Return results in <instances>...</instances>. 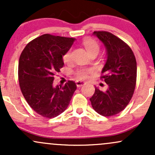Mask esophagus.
Returning <instances> with one entry per match:
<instances>
[{
    "instance_id": "1",
    "label": "esophagus",
    "mask_w": 155,
    "mask_h": 155,
    "mask_svg": "<svg viewBox=\"0 0 155 155\" xmlns=\"http://www.w3.org/2000/svg\"><path fill=\"white\" fill-rule=\"evenodd\" d=\"M76 86H77L78 87H82L83 85L85 84V83L84 82V81H76Z\"/></svg>"
}]
</instances>
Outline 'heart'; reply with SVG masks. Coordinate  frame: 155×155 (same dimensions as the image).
<instances>
[{
  "mask_svg": "<svg viewBox=\"0 0 155 155\" xmlns=\"http://www.w3.org/2000/svg\"><path fill=\"white\" fill-rule=\"evenodd\" d=\"M83 45L90 54L94 52L98 53L100 50V45H99L98 42L93 38H85L83 41ZM71 54V49H69L63 54V60L65 63L70 62ZM90 71L88 69L79 68L75 72V76L79 80H84L87 79L88 74H90Z\"/></svg>",
  "mask_w": 155,
  "mask_h": 155,
  "instance_id": "1",
  "label": "heart"
}]
</instances>
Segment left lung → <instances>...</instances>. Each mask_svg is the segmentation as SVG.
<instances>
[{
	"label": "left lung",
	"mask_w": 155,
	"mask_h": 155,
	"mask_svg": "<svg viewBox=\"0 0 155 155\" xmlns=\"http://www.w3.org/2000/svg\"><path fill=\"white\" fill-rule=\"evenodd\" d=\"M106 46L107 60L101 79L108 85L106 91L95 87L90 97L93 109L104 117L116 115L125 108L132 98L136 84L137 64L130 47L108 31H94Z\"/></svg>",
	"instance_id": "obj_1"
}]
</instances>
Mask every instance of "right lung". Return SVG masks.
<instances>
[{
	"label": "right lung",
	"mask_w": 155,
	"mask_h": 155,
	"mask_svg": "<svg viewBox=\"0 0 155 155\" xmlns=\"http://www.w3.org/2000/svg\"><path fill=\"white\" fill-rule=\"evenodd\" d=\"M74 41L73 38L44 34L27 44L19 57L21 92L29 106L45 118L63 113L76 90V83L71 80L63 86L52 84L54 76L64 65L63 54Z\"/></svg>",
	"instance_id": "obj_1"
}]
</instances>
